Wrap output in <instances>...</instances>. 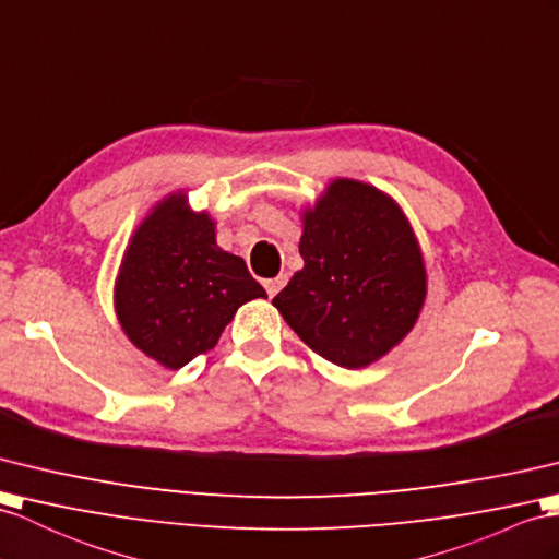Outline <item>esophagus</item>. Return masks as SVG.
<instances>
[{"label": "esophagus", "instance_id": "1", "mask_svg": "<svg viewBox=\"0 0 559 559\" xmlns=\"http://www.w3.org/2000/svg\"><path fill=\"white\" fill-rule=\"evenodd\" d=\"M287 275H277V277H272V280H265L263 284H265V292H267V296H275L282 287H284V284H287Z\"/></svg>", "mask_w": 559, "mask_h": 559}]
</instances>
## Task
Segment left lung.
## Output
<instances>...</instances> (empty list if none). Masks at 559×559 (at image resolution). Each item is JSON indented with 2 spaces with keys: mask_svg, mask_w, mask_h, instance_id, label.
Segmentation results:
<instances>
[{
  "mask_svg": "<svg viewBox=\"0 0 559 559\" xmlns=\"http://www.w3.org/2000/svg\"><path fill=\"white\" fill-rule=\"evenodd\" d=\"M304 267L275 298L301 342L338 367H365L403 342L427 296L405 213L358 180H334L304 211Z\"/></svg>",
  "mask_w": 559,
  "mask_h": 559,
  "instance_id": "8db88e82",
  "label": "left lung"
}]
</instances>
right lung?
Segmentation results:
<instances>
[{
	"mask_svg": "<svg viewBox=\"0 0 559 559\" xmlns=\"http://www.w3.org/2000/svg\"><path fill=\"white\" fill-rule=\"evenodd\" d=\"M239 255L215 243L209 213L182 192L134 229L116 280V316L130 342L168 370L211 350L239 306L265 298Z\"/></svg>",
	"mask_w": 559,
	"mask_h": 559,
	"instance_id": "add662e5",
	"label": "right lung"
}]
</instances>
